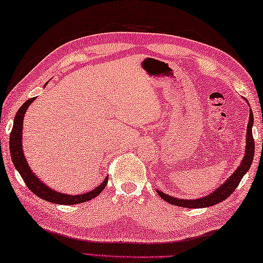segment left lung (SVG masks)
Here are the masks:
<instances>
[{
    "label": "left lung",
    "instance_id": "8db88e82",
    "mask_svg": "<svg viewBox=\"0 0 263 263\" xmlns=\"http://www.w3.org/2000/svg\"><path fill=\"white\" fill-rule=\"evenodd\" d=\"M247 101V100H246ZM248 102V101H247ZM249 105V103H248ZM253 122H254V116L253 111L251 109L249 113V121L247 124V132H246V147H245V156L241 160L240 165L236 167V170L232 174L225 183H222L217 190H214L210 193V195L205 197L197 198V199H180V198L171 197L169 195H165L164 192L157 190V193L161 196L167 203L172 205L180 206V208H186V209H201V208H209V206L216 205L220 201L225 200L229 198L233 191L238 187L240 180L246 175V172L249 170V167L252 165L253 157H254V150H255V144H254L253 139Z\"/></svg>",
    "mask_w": 263,
    "mask_h": 263
}]
</instances>
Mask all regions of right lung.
Returning <instances> with one entry per match:
<instances>
[{"mask_svg":"<svg viewBox=\"0 0 263 263\" xmlns=\"http://www.w3.org/2000/svg\"><path fill=\"white\" fill-rule=\"evenodd\" d=\"M46 85V84H45ZM36 98H31L29 100L25 101L18 111L16 113V116L14 119V126H12L11 133H10V141H9V149L11 160L14 163L17 171L20 172V175L22 176L24 183L27 184L30 191H32L34 195L38 196L42 199L50 201L53 204H60V205H76L80 203H85L96 198L99 193H100L103 189L106 187L107 182H108V176L103 179V182L93 189L92 191L86 192L84 195H68V193H62L53 190L47 186L45 183H43L42 180L33 174L31 167L29 166L27 158L24 156L23 152V145H22V135H23V120L25 111L29 108V106L31 105L33 100Z\"/></svg>","mask_w":263,"mask_h":263,"instance_id":"obj_1","label":"right lung"}]
</instances>
